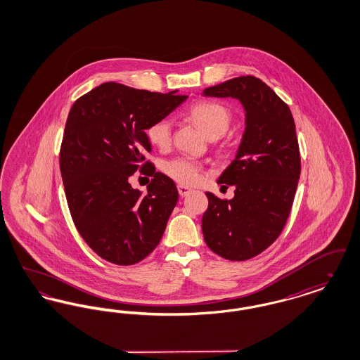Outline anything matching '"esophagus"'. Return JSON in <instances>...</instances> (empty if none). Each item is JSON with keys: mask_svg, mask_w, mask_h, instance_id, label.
<instances>
[{"mask_svg": "<svg viewBox=\"0 0 360 360\" xmlns=\"http://www.w3.org/2000/svg\"><path fill=\"white\" fill-rule=\"evenodd\" d=\"M190 191H191V188H186V186H182V185L178 186V193L181 197H186Z\"/></svg>", "mask_w": 360, "mask_h": 360, "instance_id": "34e87169", "label": "esophagus"}]
</instances>
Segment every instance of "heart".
<instances>
[{"mask_svg": "<svg viewBox=\"0 0 360 360\" xmlns=\"http://www.w3.org/2000/svg\"><path fill=\"white\" fill-rule=\"evenodd\" d=\"M190 117L194 121L209 139L223 136L228 131L232 113L220 103L201 101L191 106ZM172 120L170 117H162L155 120L147 129V137L159 148H165L172 143ZM165 172L179 184L191 185L201 176V165L190 158H175L165 163Z\"/></svg>", "mask_w": 360, "mask_h": 360, "instance_id": "obj_1", "label": "heart"}]
</instances>
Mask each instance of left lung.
Here are the masks:
<instances>
[{
    "mask_svg": "<svg viewBox=\"0 0 360 360\" xmlns=\"http://www.w3.org/2000/svg\"><path fill=\"white\" fill-rule=\"evenodd\" d=\"M206 97H232L245 110V129L235 159L217 184L235 186L232 200L206 193L202 216L207 247L228 260L257 257L281 235L290 214L301 172L290 109L252 75L206 87Z\"/></svg>",
    "mask_w": 360,
    "mask_h": 360,
    "instance_id": "obj_1",
    "label": "left lung"
}]
</instances>
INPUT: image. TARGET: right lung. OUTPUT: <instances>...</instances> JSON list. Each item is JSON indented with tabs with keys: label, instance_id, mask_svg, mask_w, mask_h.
<instances>
[{
	"label": "right lung",
	"instance_id": "obj_1",
	"mask_svg": "<svg viewBox=\"0 0 360 360\" xmlns=\"http://www.w3.org/2000/svg\"><path fill=\"white\" fill-rule=\"evenodd\" d=\"M186 98L176 90L162 94L105 82L70 109L59 155L70 213L87 245L110 263L135 264L165 233L178 190L146 162V129ZM139 168L155 175L146 196L127 181Z\"/></svg>",
	"mask_w": 360,
	"mask_h": 360
}]
</instances>
